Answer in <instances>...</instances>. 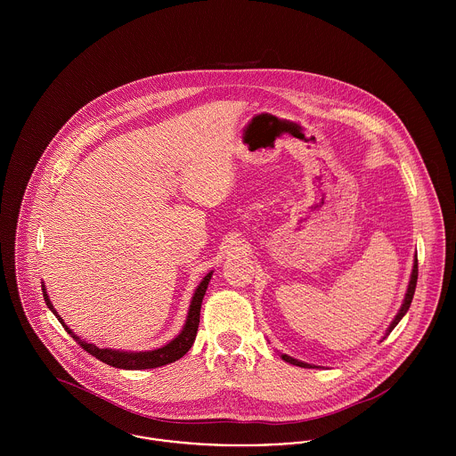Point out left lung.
<instances>
[{"label":"left lung","mask_w":456,"mask_h":456,"mask_svg":"<svg viewBox=\"0 0 456 456\" xmlns=\"http://www.w3.org/2000/svg\"><path fill=\"white\" fill-rule=\"evenodd\" d=\"M416 281H418V258H414V265H412V272H411V279H409V286H407V291H405L403 302H402V305H400V309H398L396 316L393 318V322H391L390 326H388V330H387V333H385V337H383V338H387V337L390 335L391 330H393L395 326L398 325V323H400V320L407 314V311H409V307H411V302H412V297H414ZM281 358H282L284 362L291 363V365H297V367H304V369H311V367H314V365H311V363H305V362H300V360H297V358H291V356H288V354H284V353H281Z\"/></svg>","instance_id":"left-lung-1"}]
</instances>
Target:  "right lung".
I'll return each instance as SVG.
<instances>
[{
  "instance_id": "obj_1",
  "label": "right lung",
  "mask_w": 456,
  "mask_h": 456,
  "mask_svg": "<svg viewBox=\"0 0 456 456\" xmlns=\"http://www.w3.org/2000/svg\"><path fill=\"white\" fill-rule=\"evenodd\" d=\"M210 277H212V272H208L201 282L198 284V288L191 297V302H190V309H188V316H186V322L183 330L179 331V335L175 338H172L168 344L161 346V347H156L152 351H123V349H110V347H98L96 344H91V342H86L84 338H80L78 335H75V331H71L68 326H66L63 318L58 314V311L54 309L49 295H47V289L45 286L42 284V291H44V298H45V304L47 307L53 311V314L58 318V322L63 325L66 331L73 337V340L77 344H80L82 349H86L89 354L96 356L100 362L110 365V367H116V369H126V370H143V369H156V367H163V365H168L179 358H183L193 346L196 338V331H198V323H200V309H201V300H203V295L207 291V286L210 282Z\"/></svg>"
}]
</instances>
